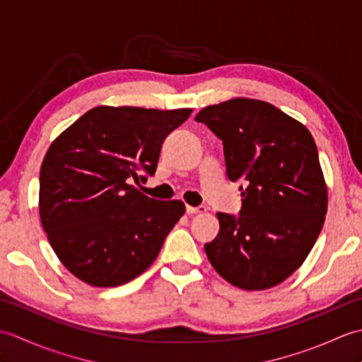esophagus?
<instances>
[{
	"label": "esophagus",
	"mask_w": 362,
	"mask_h": 362,
	"mask_svg": "<svg viewBox=\"0 0 362 362\" xmlns=\"http://www.w3.org/2000/svg\"><path fill=\"white\" fill-rule=\"evenodd\" d=\"M206 209L204 205L201 206H191V205H187V213L188 214H197V213H205Z\"/></svg>",
	"instance_id": "esophagus-1"
}]
</instances>
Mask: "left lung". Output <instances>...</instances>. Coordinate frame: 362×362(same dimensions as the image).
Wrapping results in <instances>:
<instances>
[{
    "label": "left lung",
    "mask_w": 362,
    "mask_h": 362,
    "mask_svg": "<svg viewBox=\"0 0 362 362\" xmlns=\"http://www.w3.org/2000/svg\"><path fill=\"white\" fill-rule=\"evenodd\" d=\"M224 144L227 175L243 180L240 216L218 213L205 244L216 272L245 291L274 288L310 255L325 222L328 191L314 138L275 105L233 98L196 115Z\"/></svg>",
    "instance_id": "obj_1"
}]
</instances>
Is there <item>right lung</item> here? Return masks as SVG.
I'll return each instance as SVG.
<instances>
[{"label":"right lung","mask_w":362,"mask_h":362,"mask_svg":"<svg viewBox=\"0 0 362 362\" xmlns=\"http://www.w3.org/2000/svg\"><path fill=\"white\" fill-rule=\"evenodd\" d=\"M191 112L99 105L46 151L40 221L60 263L83 283L113 288L136 279L185 214L182 201H156L130 182L156 173L165 138Z\"/></svg>","instance_id":"right-lung-1"}]
</instances>
